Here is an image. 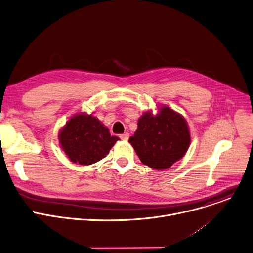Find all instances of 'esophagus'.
I'll use <instances>...</instances> for the list:
<instances>
[{"label": "esophagus", "instance_id": "obj_1", "mask_svg": "<svg viewBox=\"0 0 253 253\" xmlns=\"http://www.w3.org/2000/svg\"><path fill=\"white\" fill-rule=\"evenodd\" d=\"M128 137H129V134H128V132H125V133L121 134V138L123 139V141H125V142H126V141H127Z\"/></svg>", "mask_w": 253, "mask_h": 253}]
</instances>
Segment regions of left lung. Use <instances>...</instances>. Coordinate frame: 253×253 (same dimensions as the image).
<instances>
[{
    "label": "left lung",
    "instance_id": "left-lung-1",
    "mask_svg": "<svg viewBox=\"0 0 253 253\" xmlns=\"http://www.w3.org/2000/svg\"><path fill=\"white\" fill-rule=\"evenodd\" d=\"M128 142L143 164L166 170L185 156L191 136L185 118L169 106L161 105L158 114L148 110L138 119L137 128Z\"/></svg>",
    "mask_w": 253,
    "mask_h": 253
}]
</instances>
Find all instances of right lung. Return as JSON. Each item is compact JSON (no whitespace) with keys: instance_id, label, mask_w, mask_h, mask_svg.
Returning <instances> with one entry per match:
<instances>
[{"instance_id":"right-lung-1","label":"right lung","mask_w":253,"mask_h":253,"mask_svg":"<svg viewBox=\"0 0 253 253\" xmlns=\"http://www.w3.org/2000/svg\"><path fill=\"white\" fill-rule=\"evenodd\" d=\"M58 139L72 163L88 166L105 158L120 137L110 135L108 128L92 114L79 112L60 129Z\"/></svg>"}]
</instances>
